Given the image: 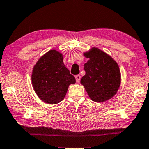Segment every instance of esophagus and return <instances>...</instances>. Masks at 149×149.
I'll list each match as a JSON object with an SVG mask.
<instances>
[{
  "label": "esophagus",
  "mask_w": 149,
  "mask_h": 149,
  "mask_svg": "<svg viewBox=\"0 0 149 149\" xmlns=\"http://www.w3.org/2000/svg\"><path fill=\"white\" fill-rule=\"evenodd\" d=\"M75 79H76V81L79 83V82L80 81V79H81V76H80L79 74H77L75 76Z\"/></svg>",
  "instance_id": "34e87169"
}]
</instances>
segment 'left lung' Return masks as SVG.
I'll return each mask as SVG.
<instances>
[{
  "instance_id": "left-lung-1",
  "label": "left lung",
  "mask_w": 149,
  "mask_h": 149,
  "mask_svg": "<svg viewBox=\"0 0 149 149\" xmlns=\"http://www.w3.org/2000/svg\"><path fill=\"white\" fill-rule=\"evenodd\" d=\"M88 61L84 64L86 74L81 84L91 99L95 102H103L112 98L120 85V72L113 59L97 47H92L84 53Z\"/></svg>"
}]
</instances>
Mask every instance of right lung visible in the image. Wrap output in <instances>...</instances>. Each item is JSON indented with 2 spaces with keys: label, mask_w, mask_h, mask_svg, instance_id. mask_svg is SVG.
<instances>
[{
  "label": "right lung",
  "mask_w": 149,
  "mask_h": 149,
  "mask_svg": "<svg viewBox=\"0 0 149 149\" xmlns=\"http://www.w3.org/2000/svg\"><path fill=\"white\" fill-rule=\"evenodd\" d=\"M31 80L38 97L50 104L62 101L69 86L76 82L63 63V55L55 49L40 58L33 68Z\"/></svg>",
  "instance_id": "right-lung-1"
}]
</instances>
